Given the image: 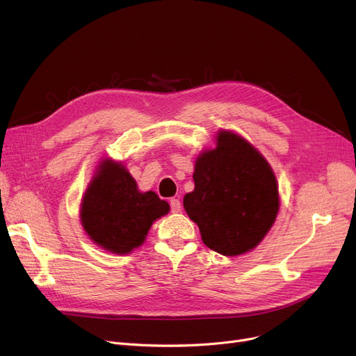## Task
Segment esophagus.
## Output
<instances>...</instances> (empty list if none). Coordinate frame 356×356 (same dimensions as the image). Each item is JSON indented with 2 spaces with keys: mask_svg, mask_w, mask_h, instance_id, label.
Segmentation results:
<instances>
[{
  "mask_svg": "<svg viewBox=\"0 0 356 356\" xmlns=\"http://www.w3.org/2000/svg\"><path fill=\"white\" fill-rule=\"evenodd\" d=\"M170 208H172V212H173V213H179V212L181 211V203H180V200L176 199V197L170 199Z\"/></svg>",
  "mask_w": 356,
  "mask_h": 356,
  "instance_id": "esophagus-1",
  "label": "esophagus"
}]
</instances>
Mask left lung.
I'll return each instance as SVG.
<instances>
[{
  "instance_id": "1",
  "label": "left lung",
  "mask_w": 356,
  "mask_h": 356,
  "mask_svg": "<svg viewBox=\"0 0 356 356\" xmlns=\"http://www.w3.org/2000/svg\"><path fill=\"white\" fill-rule=\"evenodd\" d=\"M195 191L183 207L203 244L235 257L254 250L277 218L278 184L268 161L245 138L222 129L195 164Z\"/></svg>"
}]
</instances>
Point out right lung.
I'll list each match as a JSON object with an SVG mask.
<instances>
[{"label":"right lung","instance_id":"right-lung-1","mask_svg":"<svg viewBox=\"0 0 356 356\" xmlns=\"http://www.w3.org/2000/svg\"><path fill=\"white\" fill-rule=\"evenodd\" d=\"M168 211L154 192L138 191L121 163L105 159L83 195L81 220L97 245L121 255L143 245L153 222Z\"/></svg>","mask_w":356,"mask_h":356}]
</instances>
